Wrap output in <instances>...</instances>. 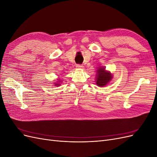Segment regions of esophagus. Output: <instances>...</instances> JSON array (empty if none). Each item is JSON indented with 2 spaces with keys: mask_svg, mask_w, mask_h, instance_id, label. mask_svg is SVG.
Segmentation results:
<instances>
[{
  "mask_svg": "<svg viewBox=\"0 0 157 157\" xmlns=\"http://www.w3.org/2000/svg\"><path fill=\"white\" fill-rule=\"evenodd\" d=\"M77 69H82L84 68V66L82 65H77Z\"/></svg>",
  "mask_w": 157,
  "mask_h": 157,
  "instance_id": "34e87169",
  "label": "esophagus"
}]
</instances>
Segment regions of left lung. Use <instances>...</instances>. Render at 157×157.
I'll use <instances>...</instances> for the list:
<instances>
[{
    "instance_id": "1",
    "label": "left lung",
    "mask_w": 157,
    "mask_h": 157,
    "mask_svg": "<svg viewBox=\"0 0 157 157\" xmlns=\"http://www.w3.org/2000/svg\"><path fill=\"white\" fill-rule=\"evenodd\" d=\"M96 78L97 86L103 87L106 86L111 81L113 78V75L109 71H107L105 67H99L97 70Z\"/></svg>"
}]
</instances>
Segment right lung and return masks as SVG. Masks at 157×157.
<instances>
[{"instance_id":"1","label":"right lung","mask_w":157,"mask_h":157,"mask_svg":"<svg viewBox=\"0 0 157 157\" xmlns=\"http://www.w3.org/2000/svg\"><path fill=\"white\" fill-rule=\"evenodd\" d=\"M58 82H59V83H55L54 84L56 85V86H59V84H60L59 83H60V82H60V81H58Z\"/></svg>"}]
</instances>
